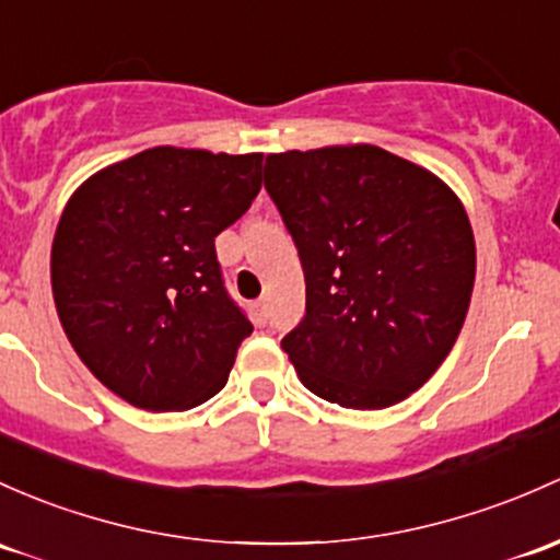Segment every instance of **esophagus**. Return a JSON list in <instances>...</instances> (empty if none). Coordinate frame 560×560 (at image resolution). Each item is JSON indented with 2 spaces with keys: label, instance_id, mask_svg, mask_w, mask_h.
<instances>
[{
  "label": "esophagus",
  "instance_id": "34e87169",
  "mask_svg": "<svg viewBox=\"0 0 560 560\" xmlns=\"http://www.w3.org/2000/svg\"><path fill=\"white\" fill-rule=\"evenodd\" d=\"M252 316H255L257 325H265V319H268V303H265V300L252 303Z\"/></svg>",
  "mask_w": 560,
  "mask_h": 560
}]
</instances>
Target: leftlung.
<instances>
[{
    "instance_id": "1",
    "label": "left lung",
    "mask_w": 560,
    "mask_h": 560,
    "mask_svg": "<svg viewBox=\"0 0 560 560\" xmlns=\"http://www.w3.org/2000/svg\"><path fill=\"white\" fill-rule=\"evenodd\" d=\"M265 190L298 246L305 316L281 349L340 408L402 402L451 354L475 284L464 203L429 168L373 144L273 152Z\"/></svg>"
}]
</instances>
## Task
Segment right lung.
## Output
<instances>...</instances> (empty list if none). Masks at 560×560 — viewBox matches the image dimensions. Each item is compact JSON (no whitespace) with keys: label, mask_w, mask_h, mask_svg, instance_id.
<instances>
[{"label":"right lung","mask_w":560,"mask_h":560,"mask_svg":"<svg viewBox=\"0 0 560 560\" xmlns=\"http://www.w3.org/2000/svg\"><path fill=\"white\" fill-rule=\"evenodd\" d=\"M262 152L152 147L72 192L50 249L58 319L88 370L133 408L190 410L228 384L252 325L214 238L260 192Z\"/></svg>","instance_id":"1"}]
</instances>
